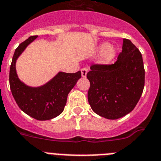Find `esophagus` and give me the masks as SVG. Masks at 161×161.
Masks as SVG:
<instances>
[{"label": "esophagus", "instance_id": "1", "mask_svg": "<svg viewBox=\"0 0 161 161\" xmlns=\"http://www.w3.org/2000/svg\"><path fill=\"white\" fill-rule=\"evenodd\" d=\"M87 69L86 68H82L81 69V74H82V78H85L86 76V74H87Z\"/></svg>", "mask_w": 161, "mask_h": 161}]
</instances>
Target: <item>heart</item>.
Masks as SVG:
<instances>
[{"mask_svg": "<svg viewBox=\"0 0 161 161\" xmlns=\"http://www.w3.org/2000/svg\"><path fill=\"white\" fill-rule=\"evenodd\" d=\"M101 53L100 56V61L104 64L110 63L115 58L117 55V50L114 46L108 45L107 43H104L100 46L99 48Z\"/></svg>", "mask_w": 161, "mask_h": 161, "instance_id": "1", "label": "heart"}]
</instances>
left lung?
<instances>
[{"label":"left lung","mask_w":161,"mask_h":161,"mask_svg":"<svg viewBox=\"0 0 161 161\" xmlns=\"http://www.w3.org/2000/svg\"><path fill=\"white\" fill-rule=\"evenodd\" d=\"M86 78L90 81L87 98L92 109L107 119H118L135 108L143 91L142 54L130 40L124 39L115 63L92 65Z\"/></svg>","instance_id":"left-lung-1"}]
</instances>
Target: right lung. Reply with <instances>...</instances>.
I'll return each mask as SVG.
<instances>
[{
	"mask_svg": "<svg viewBox=\"0 0 161 161\" xmlns=\"http://www.w3.org/2000/svg\"><path fill=\"white\" fill-rule=\"evenodd\" d=\"M36 38L37 36H31L15 50L9 69V86L17 104L25 114L39 121H45L63 112L68 94L81 78V72H59L52 80L39 87L25 85L17 75L15 64L26 46Z\"/></svg>",
	"mask_w": 161,
	"mask_h": 161,
	"instance_id": "right-lung-1",
	"label": "right lung"
}]
</instances>
